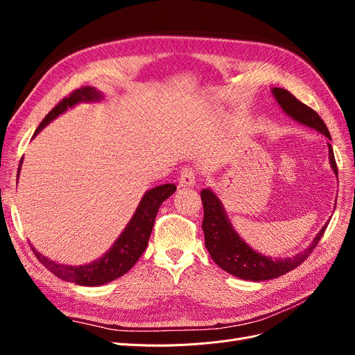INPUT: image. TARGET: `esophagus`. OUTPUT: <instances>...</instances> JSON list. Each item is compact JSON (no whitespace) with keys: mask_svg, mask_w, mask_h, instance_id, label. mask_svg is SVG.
Segmentation results:
<instances>
[{"mask_svg":"<svg viewBox=\"0 0 355 355\" xmlns=\"http://www.w3.org/2000/svg\"><path fill=\"white\" fill-rule=\"evenodd\" d=\"M197 180V171L192 167H184L180 171L179 184L180 187H192Z\"/></svg>","mask_w":355,"mask_h":355,"instance_id":"34e87169","label":"esophagus"}]
</instances>
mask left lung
Listing matches in <instances>:
<instances>
[{
	"instance_id": "1",
	"label": "left lung",
	"mask_w": 355,
	"mask_h": 355,
	"mask_svg": "<svg viewBox=\"0 0 355 355\" xmlns=\"http://www.w3.org/2000/svg\"><path fill=\"white\" fill-rule=\"evenodd\" d=\"M272 93L277 102L280 103L283 111L287 115L292 116L293 120L299 121L300 124L315 128L317 132L323 133L326 137L330 139V133L324 121L321 120L320 115L313 108H309L308 105L297 101L295 96L286 89L275 87L272 89ZM329 158L333 171L338 175L336 159L330 144ZM201 201L204 207V218L201 227L204 231L206 247L211 256V259L216 262V265H219L223 271H227L239 278H244V280L265 282L295 270L300 263H304L306 261V257L314 252L329 225L326 223V227L318 232L313 244H311L305 252L299 253L293 257H287V259H272V257H266L256 253L239 237L237 232L232 230L227 214H225V210L220 206V201L210 189L201 191Z\"/></svg>"
}]
</instances>
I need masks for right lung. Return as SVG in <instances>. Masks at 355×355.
<instances>
[{"mask_svg":"<svg viewBox=\"0 0 355 355\" xmlns=\"http://www.w3.org/2000/svg\"><path fill=\"white\" fill-rule=\"evenodd\" d=\"M101 98V93L89 87V85H84V87L71 92L46 115L44 120L41 121V124L35 130V135L41 128H44L51 120H55L56 116H59L62 112H65L75 103L98 101ZM20 164H22V159H20ZM175 191L176 187L173 184L159 185L153 188L151 191H148L144 196L141 204H139L130 223L127 225V228L120 235V239L115 241V244L111 247V250L108 253L93 263L84 266L60 265L47 259V257L38 253L32 245L31 249L37 256V259L44 265L50 272L58 275L62 280H67L80 286H101L105 283H110L115 280V278L124 275L137 262L139 257L142 256L148 245L149 235L153 232V227L161 202L167 200Z\"/></svg>","mask_w":355,"mask_h":355,"instance_id":"obj_1","label":"right lung"}]
</instances>
